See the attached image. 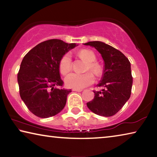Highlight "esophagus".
Wrapping results in <instances>:
<instances>
[{
  "label": "esophagus",
  "instance_id": "esophagus-1",
  "mask_svg": "<svg viewBox=\"0 0 157 157\" xmlns=\"http://www.w3.org/2000/svg\"><path fill=\"white\" fill-rule=\"evenodd\" d=\"M73 91H77V92H81L82 91V89H73Z\"/></svg>",
  "mask_w": 157,
  "mask_h": 157
}]
</instances>
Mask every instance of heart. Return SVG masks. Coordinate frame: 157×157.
I'll return each mask as SVG.
<instances>
[{
    "instance_id": "heart-1",
    "label": "heart",
    "mask_w": 157,
    "mask_h": 157,
    "mask_svg": "<svg viewBox=\"0 0 157 157\" xmlns=\"http://www.w3.org/2000/svg\"><path fill=\"white\" fill-rule=\"evenodd\" d=\"M78 55L82 59L88 62L85 71H91L96 76L101 75L102 69L98 63L94 62L96 60V56L94 52L90 50L83 49L78 52ZM59 68L62 75H65L70 72L72 68L70 55L66 54L62 57L59 63ZM94 80V76L91 73L88 72L84 74L71 73L66 77L65 84L68 88L81 89L92 84Z\"/></svg>"
}]
</instances>
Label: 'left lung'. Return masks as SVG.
Segmentation results:
<instances>
[{"mask_svg":"<svg viewBox=\"0 0 157 157\" xmlns=\"http://www.w3.org/2000/svg\"><path fill=\"white\" fill-rule=\"evenodd\" d=\"M84 44L95 48L104 61L102 78L97 85L102 89L94 91V98L86 105L97 115L112 116L121 109L131 95V63L121 51L104 42L89 41Z\"/></svg>","mask_w":157,"mask_h":157,"instance_id":"obj_1","label":"left lung"}]
</instances>
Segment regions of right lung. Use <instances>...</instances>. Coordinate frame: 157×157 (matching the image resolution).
Wrapping results in <instances>:
<instances>
[{"instance_id": "1", "label": "right lung", "mask_w": 157, "mask_h": 157, "mask_svg": "<svg viewBox=\"0 0 157 157\" xmlns=\"http://www.w3.org/2000/svg\"><path fill=\"white\" fill-rule=\"evenodd\" d=\"M76 44L50 39L36 45L21 62L17 79L20 95L28 109L42 118L59 113L64 108L71 90L59 88L60 59Z\"/></svg>"}]
</instances>
